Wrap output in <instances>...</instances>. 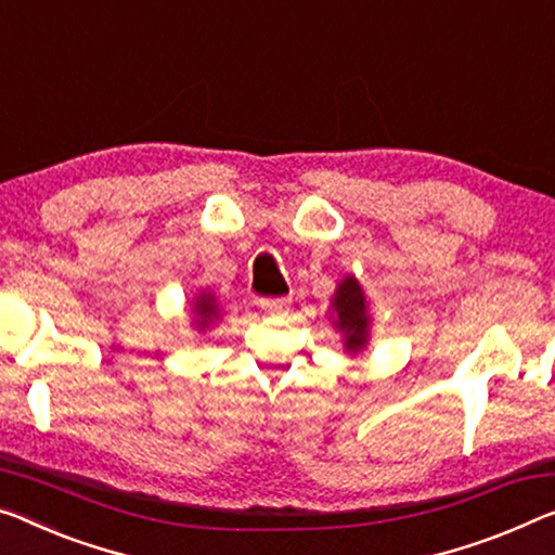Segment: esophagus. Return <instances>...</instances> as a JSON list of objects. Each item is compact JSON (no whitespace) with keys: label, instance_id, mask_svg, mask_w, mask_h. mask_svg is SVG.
Returning a JSON list of instances; mask_svg holds the SVG:
<instances>
[{"label":"esophagus","instance_id":"obj_1","mask_svg":"<svg viewBox=\"0 0 555 555\" xmlns=\"http://www.w3.org/2000/svg\"><path fill=\"white\" fill-rule=\"evenodd\" d=\"M260 307L270 314H283L289 310V297H272V300H260Z\"/></svg>","mask_w":555,"mask_h":555}]
</instances>
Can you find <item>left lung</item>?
<instances>
[{
    "label": "left lung",
    "instance_id": "1",
    "mask_svg": "<svg viewBox=\"0 0 555 555\" xmlns=\"http://www.w3.org/2000/svg\"><path fill=\"white\" fill-rule=\"evenodd\" d=\"M332 327L339 332L347 354H360L372 339V312L364 287L354 275H345L335 287L330 302Z\"/></svg>",
    "mask_w": 555,
    "mask_h": 555
}]
</instances>
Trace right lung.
<instances>
[{
    "label": "right lung",
    "instance_id": "right-lung-1",
    "mask_svg": "<svg viewBox=\"0 0 555 555\" xmlns=\"http://www.w3.org/2000/svg\"><path fill=\"white\" fill-rule=\"evenodd\" d=\"M189 310H191V327H195L198 330V335H203V332H208L212 325H216V322H220V318H223V310H220V302H218V297L210 293V289H198V295L193 297L191 300V305H189Z\"/></svg>",
    "mask_w": 555,
    "mask_h": 555
}]
</instances>
